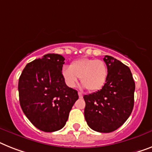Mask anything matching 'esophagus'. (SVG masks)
I'll return each instance as SVG.
<instances>
[{"label": "esophagus", "mask_w": 152, "mask_h": 152, "mask_svg": "<svg viewBox=\"0 0 152 152\" xmlns=\"http://www.w3.org/2000/svg\"><path fill=\"white\" fill-rule=\"evenodd\" d=\"M78 96H79V98H80V99H82V98H83V95H82L81 92H78Z\"/></svg>", "instance_id": "1"}]
</instances>
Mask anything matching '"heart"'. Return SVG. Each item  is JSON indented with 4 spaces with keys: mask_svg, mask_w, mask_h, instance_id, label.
<instances>
[{
    "mask_svg": "<svg viewBox=\"0 0 152 152\" xmlns=\"http://www.w3.org/2000/svg\"><path fill=\"white\" fill-rule=\"evenodd\" d=\"M62 75L69 87H75L80 77L84 88L96 91L101 89L106 84L108 68L106 63L101 60L82 58L71 63L70 67H64Z\"/></svg>",
    "mask_w": 152,
    "mask_h": 152,
    "instance_id": "b5f03b06",
    "label": "heart"
}]
</instances>
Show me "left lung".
<instances>
[{
    "label": "left lung",
    "instance_id": "1",
    "mask_svg": "<svg viewBox=\"0 0 152 152\" xmlns=\"http://www.w3.org/2000/svg\"><path fill=\"white\" fill-rule=\"evenodd\" d=\"M103 61L108 68L107 81L101 90L84 96L85 118L97 132H113L128 119L134 103L135 83L130 68L111 56Z\"/></svg>",
    "mask_w": 152,
    "mask_h": 152
}]
</instances>
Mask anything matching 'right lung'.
<instances>
[{"label": "right lung", "instance_id": "add662e5", "mask_svg": "<svg viewBox=\"0 0 152 152\" xmlns=\"http://www.w3.org/2000/svg\"><path fill=\"white\" fill-rule=\"evenodd\" d=\"M64 57L48 53L28 63L18 80L20 106L39 130L53 132L62 129L78 99L62 75Z\"/></svg>", "mask_w": 152, "mask_h": 152}]
</instances>
